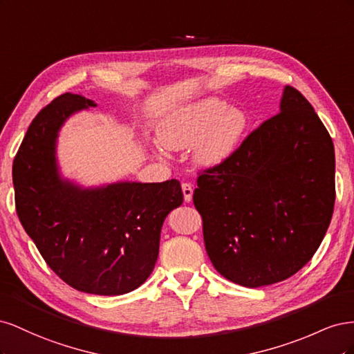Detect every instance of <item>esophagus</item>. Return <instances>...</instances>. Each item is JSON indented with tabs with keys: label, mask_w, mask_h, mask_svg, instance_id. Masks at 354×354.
I'll use <instances>...</instances> for the list:
<instances>
[{
	"label": "esophagus",
	"mask_w": 354,
	"mask_h": 354,
	"mask_svg": "<svg viewBox=\"0 0 354 354\" xmlns=\"http://www.w3.org/2000/svg\"><path fill=\"white\" fill-rule=\"evenodd\" d=\"M181 190H183V196L186 202L192 201V195H194V187L190 183H181Z\"/></svg>",
	"instance_id": "1"
}]
</instances>
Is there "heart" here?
I'll use <instances>...</instances> for the list:
<instances>
[{"label": "heart", "instance_id": "heart-1", "mask_svg": "<svg viewBox=\"0 0 354 354\" xmlns=\"http://www.w3.org/2000/svg\"><path fill=\"white\" fill-rule=\"evenodd\" d=\"M248 124L243 109L229 108L227 102L220 99H205L169 112L159 124L158 137L169 149L195 145V162L216 167L234 153Z\"/></svg>", "mask_w": 354, "mask_h": 354}]
</instances>
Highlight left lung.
Listing matches in <instances>:
<instances>
[{
	"mask_svg": "<svg viewBox=\"0 0 354 354\" xmlns=\"http://www.w3.org/2000/svg\"><path fill=\"white\" fill-rule=\"evenodd\" d=\"M194 203L207 254L227 281L259 288L303 269L335 203L334 143L304 95L286 85L279 113L199 171Z\"/></svg>",
	"mask_w": 354,
	"mask_h": 354,
	"instance_id": "left-lung-1",
	"label": "left lung"
}]
</instances>
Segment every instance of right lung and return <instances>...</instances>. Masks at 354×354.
<instances>
[{"label":"right lung","mask_w":354,"mask_h":354,"mask_svg":"<svg viewBox=\"0 0 354 354\" xmlns=\"http://www.w3.org/2000/svg\"><path fill=\"white\" fill-rule=\"evenodd\" d=\"M93 100L59 95L30 122L13 160L16 212L42 259L81 292L121 295L152 273L160 227L183 203L180 181L116 183L81 190L57 174L59 128Z\"/></svg>","instance_id":"add662e5"}]
</instances>
